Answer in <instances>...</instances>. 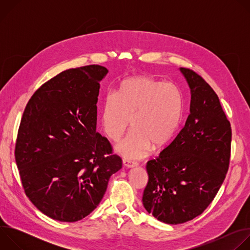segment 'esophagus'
<instances>
[{
    "label": "esophagus",
    "mask_w": 250,
    "mask_h": 250,
    "mask_svg": "<svg viewBox=\"0 0 250 250\" xmlns=\"http://www.w3.org/2000/svg\"><path fill=\"white\" fill-rule=\"evenodd\" d=\"M123 164H124V166L126 167V168H132V167H135V166L137 165L136 162L131 161V160H129V159H124V160H123Z\"/></svg>",
    "instance_id": "1"
}]
</instances>
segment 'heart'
<instances>
[{
    "label": "heart",
    "mask_w": 250,
    "mask_h": 250,
    "mask_svg": "<svg viewBox=\"0 0 250 250\" xmlns=\"http://www.w3.org/2000/svg\"><path fill=\"white\" fill-rule=\"evenodd\" d=\"M182 119L181 95L173 85L150 77L125 80L119 93L106 95L102 112V126L110 139L120 140L134 129L115 150L127 159L146 157L153 146L158 148L170 140Z\"/></svg>",
    "instance_id": "obj_1"
}]
</instances>
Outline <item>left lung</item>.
<instances>
[{"instance_id":"obj_1","label":"left lung","mask_w":250,"mask_h":250,"mask_svg":"<svg viewBox=\"0 0 250 250\" xmlns=\"http://www.w3.org/2000/svg\"><path fill=\"white\" fill-rule=\"evenodd\" d=\"M191 93L184 127L146 164V209L160 222L183 224L200 216L220 190L229 164L231 127L218 95L193 70L180 68Z\"/></svg>"}]
</instances>
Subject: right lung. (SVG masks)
I'll list each match as a JSON object with an SVG mask.
<instances>
[{
	"label": "right lung",
	"mask_w": 250,
	"mask_h": 250,
	"mask_svg": "<svg viewBox=\"0 0 250 250\" xmlns=\"http://www.w3.org/2000/svg\"><path fill=\"white\" fill-rule=\"evenodd\" d=\"M100 65L63 71L29 99L19 128L16 162L25 195L45 216L80 221L98 207L122 168L109 140L97 132Z\"/></svg>",
	"instance_id": "add662e5"
}]
</instances>
